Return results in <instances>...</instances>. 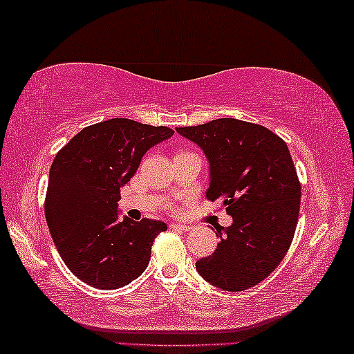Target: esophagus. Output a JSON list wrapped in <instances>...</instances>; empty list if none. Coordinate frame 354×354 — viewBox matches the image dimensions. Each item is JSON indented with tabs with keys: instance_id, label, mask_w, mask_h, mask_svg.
<instances>
[{
	"instance_id": "34e87169",
	"label": "esophagus",
	"mask_w": 354,
	"mask_h": 354,
	"mask_svg": "<svg viewBox=\"0 0 354 354\" xmlns=\"http://www.w3.org/2000/svg\"><path fill=\"white\" fill-rule=\"evenodd\" d=\"M171 229L182 230V232H188V230H192V225H187V224H178V222H174V224H171Z\"/></svg>"
}]
</instances>
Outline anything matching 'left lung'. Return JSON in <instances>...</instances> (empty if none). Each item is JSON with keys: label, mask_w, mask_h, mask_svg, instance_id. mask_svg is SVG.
Listing matches in <instances>:
<instances>
[{"label": "left lung", "mask_w": 354, "mask_h": 354, "mask_svg": "<svg viewBox=\"0 0 354 354\" xmlns=\"http://www.w3.org/2000/svg\"><path fill=\"white\" fill-rule=\"evenodd\" d=\"M176 130L205 151L211 169L206 198L221 200L234 219L217 229L221 243L196 270L217 288L243 292L268 277L292 245L301 201L292 154L279 135L239 119Z\"/></svg>", "instance_id": "obj_1"}]
</instances>
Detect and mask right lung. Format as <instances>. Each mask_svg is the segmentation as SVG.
<instances>
[{"instance_id":"add662e5","label":"right lung","mask_w":354,"mask_h":354,"mask_svg":"<svg viewBox=\"0 0 354 354\" xmlns=\"http://www.w3.org/2000/svg\"><path fill=\"white\" fill-rule=\"evenodd\" d=\"M172 135L164 125L109 119L80 130L56 154L45 216L62 261L82 282L115 290L147 269L153 241L167 225L119 221L120 187L135 176L143 154Z\"/></svg>"}]
</instances>
